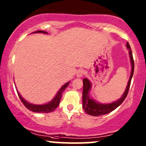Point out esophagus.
<instances>
[{
	"label": "esophagus",
	"mask_w": 146,
	"mask_h": 146,
	"mask_svg": "<svg viewBox=\"0 0 146 146\" xmlns=\"http://www.w3.org/2000/svg\"><path fill=\"white\" fill-rule=\"evenodd\" d=\"M84 74V70L83 69H79L78 70L77 73H76V76L78 78H81Z\"/></svg>",
	"instance_id": "34e87169"
}]
</instances>
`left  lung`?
Wrapping results in <instances>:
<instances>
[{"label": "left lung", "instance_id": "8db88e82", "mask_svg": "<svg viewBox=\"0 0 146 146\" xmlns=\"http://www.w3.org/2000/svg\"><path fill=\"white\" fill-rule=\"evenodd\" d=\"M126 47L129 50V58H130V62L131 65V71L130 77H129V81H128L127 86H126V90L123 95H121L120 98L115 102H113L109 104H102L98 102L95 101V100L92 99V97L90 95V91L91 88H92V83L88 80V78L83 79V90H82V108L85 110V112L89 115L95 116H102L110 113L111 111H114L115 109L123 102L125 98H126L129 92V88H130L131 81L133 75V70H134V61H133V55H132V51L131 49V46L129 44H126Z\"/></svg>", "mask_w": 146, "mask_h": 146}]
</instances>
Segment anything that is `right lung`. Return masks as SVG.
I'll return each mask as SVG.
<instances>
[{"label":"right lung","mask_w":146,"mask_h":146,"mask_svg":"<svg viewBox=\"0 0 146 146\" xmlns=\"http://www.w3.org/2000/svg\"><path fill=\"white\" fill-rule=\"evenodd\" d=\"M32 33H43V34H48V32H44V31H36V32H34ZM70 83V82H66V84H64L62 87L59 89V90L58 91L57 94L56 95V96L54 97V99L52 100L51 101H50L49 102H47L46 104H32V103H29V102L26 101L23 97L21 96V95L20 94V92L17 91V94H18V96L20 98V100L22 101V102L23 103L25 106L30 111H34V112H36V113H49L53 111L54 110H56L57 107L59 104L60 100H61V96H62V93L65 90L66 88L68 87V84Z\"/></svg>","instance_id":"obj_1"}]
</instances>
